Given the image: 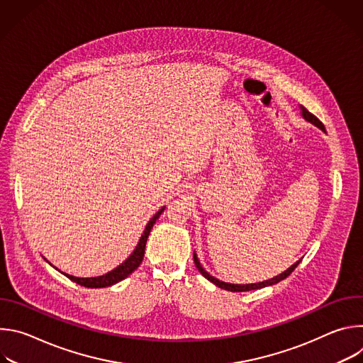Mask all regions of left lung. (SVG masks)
<instances>
[{"instance_id": "8db88e82", "label": "left lung", "mask_w": 363, "mask_h": 363, "mask_svg": "<svg viewBox=\"0 0 363 363\" xmlns=\"http://www.w3.org/2000/svg\"><path fill=\"white\" fill-rule=\"evenodd\" d=\"M301 111H303V116H304V119L306 121H308V122H312L313 125H316L318 128H320L323 132H326L325 130V126H323V123L315 116V115H312L310 113L306 108H301ZM194 263H195V266H196V269H198V272L206 279V280H210L211 283H214L216 286H218L220 289H224V290H228V291H250V290H257V289H263V287H267V286H272V284H276V283H279V281H281V280H284L286 277H289L293 272H294V269L298 266V263H300V260L297 262V263H294L290 269H287L284 273H281V274H279V276H276L274 279H270V280H266V281H263V283H255V284H230V283H224V281H220V280H217L216 277H213V276H210L208 273H206L203 269H202V266L199 264V262H198V257H196V254L194 252Z\"/></svg>"}]
</instances>
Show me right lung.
<instances>
[{
  "instance_id": "1",
  "label": "right lung",
  "mask_w": 363,
  "mask_h": 363,
  "mask_svg": "<svg viewBox=\"0 0 363 363\" xmlns=\"http://www.w3.org/2000/svg\"><path fill=\"white\" fill-rule=\"evenodd\" d=\"M165 210V206H162V208L155 214L150 221L147 223L136 248L133 250V252L129 255V258L126 262H123L119 267H116L115 270H112L111 273L105 274V276H99V277H90V279H80V277H74V276H70V274H66V277H69L72 281L80 284V286H84V287H89V289H100V287H108V286H112V284H116L118 281L126 279L129 274H132L138 267L139 264L142 263L143 260V255H145V245H146V240H147V235L153 227V224L157 223V220L160 218V216L162 214V211Z\"/></svg>"
}]
</instances>
